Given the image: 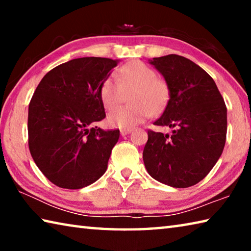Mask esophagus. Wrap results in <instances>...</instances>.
<instances>
[{
  "label": "esophagus",
  "mask_w": 251,
  "mask_h": 251,
  "mask_svg": "<svg viewBox=\"0 0 251 251\" xmlns=\"http://www.w3.org/2000/svg\"><path fill=\"white\" fill-rule=\"evenodd\" d=\"M130 131H131V128H123V129H121V135L125 136L127 134H129Z\"/></svg>",
  "instance_id": "1"
}]
</instances>
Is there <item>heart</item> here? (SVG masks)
Returning a JSON list of instances; mask_svg holds the SVG:
<instances>
[{"label": "heart", "instance_id": "heart-1", "mask_svg": "<svg viewBox=\"0 0 251 251\" xmlns=\"http://www.w3.org/2000/svg\"><path fill=\"white\" fill-rule=\"evenodd\" d=\"M131 91V93L130 92ZM131 93L130 105L114 109L108 114V124L118 128H131L152 114L163 112L171 97L169 85L157 76L156 71L141 61H130L116 73V79L107 77L100 85V100L106 109L121 103Z\"/></svg>", "mask_w": 251, "mask_h": 251}]
</instances>
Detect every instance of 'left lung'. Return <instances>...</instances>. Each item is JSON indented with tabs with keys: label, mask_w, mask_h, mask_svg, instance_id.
Wrapping results in <instances>:
<instances>
[{
	"label": "left lung",
	"mask_w": 251,
	"mask_h": 251,
	"mask_svg": "<svg viewBox=\"0 0 251 251\" xmlns=\"http://www.w3.org/2000/svg\"><path fill=\"white\" fill-rule=\"evenodd\" d=\"M169 85L171 97L154 125L173 134L148 130L145 167L154 179L175 188L202 180L217 163L227 134V107L215 80L201 66L176 54L150 62Z\"/></svg>",
	"instance_id": "obj_1"
}]
</instances>
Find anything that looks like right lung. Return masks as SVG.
Returning <instances> with one entry per match:
<instances>
[{"label":"right lung","instance_id":"1","mask_svg":"<svg viewBox=\"0 0 251 251\" xmlns=\"http://www.w3.org/2000/svg\"><path fill=\"white\" fill-rule=\"evenodd\" d=\"M117 61L80 57L54 67L28 105V148L36 166L61 188L79 189L104 175L120 129L92 127L106 117L100 85Z\"/></svg>","mask_w":251,"mask_h":251}]
</instances>
